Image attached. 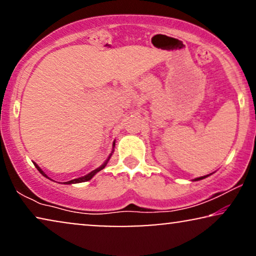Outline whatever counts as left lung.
Wrapping results in <instances>:
<instances>
[{
    "instance_id": "left-lung-1",
    "label": "left lung",
    "mask_w": 256,
    "mask_h": 256,
    "mask_svg": "<svg viewBox=\"0 0 256 256\" xmlns=\"http://www.w3.org/2000/svg\"><path fill=\"white\" fill-rule=\"evenodd\" d=\"M210 174H206V176H202V177H198V178H194V180H204V178H206V177H208Z\"/></svg>"
}]
</instances>
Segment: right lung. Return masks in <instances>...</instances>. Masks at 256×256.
<instances>
[{
  "mask_svg": "<svg viewBox=\"0 0 256 256\" xmlns=\"http://www.w3.org/2000/svg\"><path fill=\"white\" fill-rule=\"evenodd\" d=\"M115 146V143H113V146ZM110 156H112V154H110V157H108V158L106 160V162H104V163L102 164V166H99V168H96V170L90 171V174H86V176H82V177L76 178V180H72L65 182V183H64V184H76V183H82V182H87V180H92V178H93V176H94V174H98V172H99V171H101V170H102V169H104V168L107 166V163H108V160H110ZM34 166H36V168H37V169H38V171H40V172L42 174H43V176H44V177H46V178H48V174H45V172H44V171H43V170H42V169H40V166H38L36 163H34Z\"/></svg>",
  "mask_w": 256,
  "mask_h": 256,
  "instance_id": "add662e5",
  "label": "right lung"
}]
</instances>
